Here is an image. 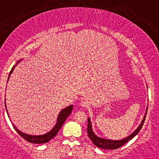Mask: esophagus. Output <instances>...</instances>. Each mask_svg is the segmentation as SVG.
I'll return each mask as SVG.
<instances>
[{
  "mask_svg": "<svg viewBox=\"0 0 159 159\" xmlns=\"http://www.w3.org/2000/svg\"><path fill=\"white\" fill-rule=\"evenodd\" d=\"M80 104H81V106H82V107H88L89 106V102H88L87 101H85V100H82V101L80 102Z\"/></svg>",
  "mask_w": 159,
  "mask_h": 159,
  "instance_id": "1",
  "label": "esophagus"
}]
</instances>
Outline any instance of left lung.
I'll return each instance as SVG.
<instances>
[{"label": "left lung", "instance_id": "1", "mask_svg": "<svg viewBox=\"0 0 159 159\" xmlns=\"http://www.w3.org/2000/svg\"><path fill=\"white\" fill-rule=\"evenodd\" d=\"M148 109V108H147ZM146 118V113L144 115V119H143L142 122L140 124V126L138 127V128L132 134H130V136H128L127 138H124L123 140H120V141H112V140H106L103 139V138H99V137H97L96 135L94 134V132L92 131V124H91L90 119H88V128H87V132L88 135H89V138H90L91 141L93 142V144H95V146H97L98 148H100L102 149H117L119 148H120L121 146H123L124 144H125L126 143L128 142L129 141L132 139L135 135H137L138 134V132L141 130V127H143V124H144V120H145Z\"/></svg>", "mask_w": 159, "mask_h": 159}]
</instances>
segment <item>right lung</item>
<instances>
[{"label": "right lung", "instance_id": "right-lung-1", "mask_svg": "<svg viewBox=\"0 0 159 159\" xmlns=\"http://www.w3.org/2000/svg\"><path fill=\"white\" fill-rule=\"evenodd\" d=\"M19 62V61H18ZM14 67H12L11 70L10 74H9V76H10L11 74L12 73L14 70ZM8 79H9V77H8ZM7 79V81H8ZM5 107H6V105H5ZM72 109H73V106H67V108L63 109L61 112H60L59 116H58V118H57V124L55 125V127H53V130H50V132H48L47 134L43 135H39V136H32V135H28L25 134H23L22 132L20 131L19 130L16 128L15 126H14V128L15 130H16L17 133L21 137V138H24L25 140H26L27 141L30 143H33V144H44V143H47L49 141L52 139L53 138H54L57 134L58 131L60 130V129L61 128L62 125L64 124V123L65 122L66 119L67 117L70 114L71 112Z\"/></svg>", "mask_w": 159, "mask_h": 159}]
</instances>
